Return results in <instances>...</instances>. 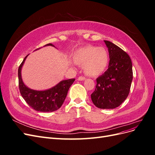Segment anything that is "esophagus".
Listing matches in <instances>:
<instances>
[{
	"instance_id": "obj_1",
	"label": "esophagus",
	"mask_w": 155,
	"mask_h": 155,
	"mask_svg": "<svg viewBox=\"0 0 155 155\" xmlns=\"http://www.w3.org/2000/svg\"><path fill=\"white\" fill-rule=\"evenodd\" d=\"M85 79H86L85 77H84V76H79L78 78V80H79V81H83V80H85Z\"/></svg>"
}]
</instances>
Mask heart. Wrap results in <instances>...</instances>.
<instances>
[{"mask_svg":"<svg viewBox=\"0 0 155 155\" xmlns=\"http://www.w3.org/2000/svg\"><path fill=\"white\" fill-rule=\"evenodd\" d=\"M73 61L79 66H84V71L89 76H97L104 72L109 64V54L105 48L86 46L76 50Z\"/></svg>","mask_w":155,"mask_h":155,"instance_id":"obj_1","label":"heart"}]
</instances>
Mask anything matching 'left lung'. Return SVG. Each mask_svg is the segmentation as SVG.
Instances as JSON below:
<instances>
[{
	"mask_svg": "<svg viewBox=\"0 0 155 155\" xmlns=\"http://www.w3.org/2000/svg\"><path fill=\"white\" fill-rule=\"evenodd\" d=\"M109 50L108 69L96 79V89L91 99L100 109H114L127 97L133 80L132 62L125 51L109 41H105Z\"/></svg>",
	"mask_w": 155,
	"mask_h": 155,
	"instance_id": "left-lung-1",
	"label": "left lung"
}]
</instances>
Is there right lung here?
I'll use <instances>...</instances> for the list:
<instances>
[{
    "mask_svg": "<svg viewBox=\"0 0 155 155\" xmlns=\"http://www.w3.org/2000/svg\"><path fill=\"white\" fill-rule=\"evenodd\" d=\"M45 46H54L51 43ZM28 55L25 58L18 69V87L21 96L28 105L35 110L45 112L57 110L63 105L68 89L75 81V79L63 80L59 83L57 85L46 91L31 90L25 85L21 78V68Z\"/></svg>",
    "mask_w": 155,
    "mask_h": 155,
    "instance_id": "1",
    "label": "right lung"
}]
</instances>
